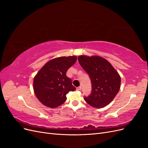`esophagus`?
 Wrapping results in <instances>:
<instances>
[{"label": "esophagus", "mask_w": 148, "mask_h": 148, "mask_svg": "<svg viewBox=\"0 0 148 148\" xmlns=\"http://www.w3.org/2000/svg\"><path fill=\"white\" fill-rule=\"evenodd\" d=\"M82 89V87L81 86H78L77 88V91H80Z\"/></svg>", "instance_id": "obj_1"}]
</instances>
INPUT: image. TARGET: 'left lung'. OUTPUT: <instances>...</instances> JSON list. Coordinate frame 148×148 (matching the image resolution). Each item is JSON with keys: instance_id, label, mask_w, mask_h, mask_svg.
I'll list each match as a JSON object with an SVG mask.
<instances>
[{"instance_id": "obj_1", "label": "left lung", "mask_w": 148, "mask_h": 148, "mask_svg": "<svg viewBox=\"0 0 148 148\" xmlns=\"http://www.w3.org/2000/svg\"><path fill=\"white\" fill-rule=\"evenodd\" d=\"M78 59L91 82V92L84 96V101L97 108L108 105L119 91L121 79L118 72L108 61L99 56H80Z\"/></svg>"}]
</instances>
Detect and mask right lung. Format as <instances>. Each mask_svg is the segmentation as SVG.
I'll return each instance as SVG.
<instances>
[{
    "mask_svg": "<svg viewBox=\"0 0 148 148\" xmlns=\"http://www.w3.org/2000/svg\"><path fill=\"white\" fill-rule=\"evenodd\" d=\"M77 59L75 56L56 58L47 62L38 71L34 78L33 89L42 104L55 108L65 102L67 93L75 90L66 73Z\"/></svg>",
    "mask_w": 148,
    "mask_h": 148,
    "instance_id": "1",
    "label": "right lung"
}]
</instances>
